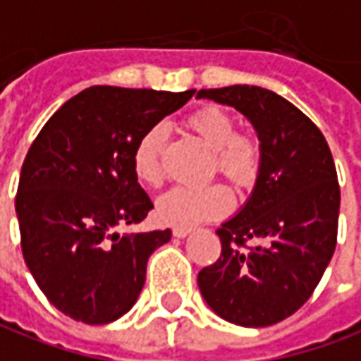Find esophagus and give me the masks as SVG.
Here are the masks:
<instances>
[{
  "mask_svg": "<svg viewBox=\"0 0 361 361\" xmlns=\"http://www.w3.org/2000/svg\"><path fill=\"white\" fill-rule=\"evenodd\" d=\"M173 236H178V238H183V236H188L191 233V226H183V224H178V226H173Z\"/></svg>",
  "mask_w": 361,
  "mask_h": 361,
  "instance_id": "esophagus-1",
  "label": "esophagus"
}]
</instances>
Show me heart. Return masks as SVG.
Here are the masks:
<instances>
[{"label": "heart", "instance_id": "obj_1", "mask_svg": "<svg viewBox=\"0 0 361 361\" xmlns=\"http://www.w3.org/2000/svg\"><path fill=\"white\" fill-rule=\"evenodd\" d=\"M185 125L209 148H213L211 172H219L238 188L256 181L262 168V142L254 135L236 130V121L228 111L205 105L193 111ZM166 138V127L154 125L146 128L133 148V172L146 188L162 185ZM231 203V193L221 183H209L203 188L178 185L160 199L158 216L168 224L203 223L226 213Z\"/></svg>", "mask_w": 361, "mask_h": 361}]
</instances>
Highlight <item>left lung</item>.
<instances>
[{"mask_svg": "<svg viewBox=\"0 0 361 361\" xmlns=\"http://www.w3.org/2000/svg\"><path fill=\"white\" fill-rule=\"evenodd\" d=\"M250 121L262 168L240 213L216 228L221 256L199 271L201 295L224 321L269 326L299 311L336 248L340 185L319 127L281 95L258 85L197 92Z\"/></svg>", "mask_w": 361, "mask_h": 361, "instance_id": "obj_1", "label": "left lung"}]
</instances>
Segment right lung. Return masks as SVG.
<instances>
[{"mask_svg": "<svg viewBox=\"0 0 361 361\" xmlns=\"http://www.w3.org/2000/svg\"><path fill=\"white\" fill-rule=\"evenodd\" d=\"M193 93L92 85L32 140L15 197L23 258L70 319L117 321L142 291L146 262L172 233H119L154 207L133 172V148Z\"/></svg>", "mask_w": 361, "mask_h": 361, "instance_id": "obj_1", "label": "right lung"}]
</instances>
